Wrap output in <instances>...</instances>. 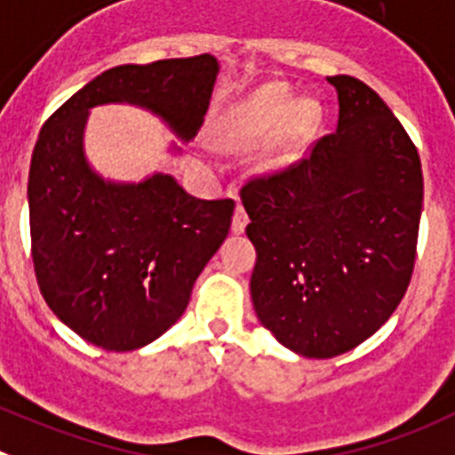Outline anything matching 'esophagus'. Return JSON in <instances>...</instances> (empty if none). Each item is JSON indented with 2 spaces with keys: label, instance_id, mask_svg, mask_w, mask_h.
Wrapping results in <instances>:
<instances>
[{
  "label": "esophagus",
  "instance_id": "34e87169",
  "mask_svg": "<svg viewBox=\"0 0 455 455\" xmlns=\"http://www.w3.org/2000/svg\"><path fill=\"white\" fill-rule=\"evenodd\" d=\"M247 222H249L247 211H244L243 204H237V206H235V212H233L231 231H233V233H244V228H247Z\"/></svg>",
  "mask_w": 455,
  "mask_h": 455
}]
</instances>
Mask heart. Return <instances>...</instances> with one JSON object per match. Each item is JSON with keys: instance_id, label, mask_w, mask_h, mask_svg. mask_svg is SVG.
Returning a JSON list of instances; mask_svg holds the SVG:
<instances>
[{"instance_id": "1", "label": "heart", "mask_w": 455, "mask_h": 455, "mask_svg": "<svg viewBox=\"0 0 455 455\" xmlns=\"http://www.w3.org/2000/svg\"><path fill=\"white\" fill-rule=\"evenodd\" d=\"M319 120L322 108L315 100L292 101L288 90L281 85H265L235 108L228 140L249 145L278 129V145L269 154V165H278L288 161L299 142H304L317 129Z\"/></svg>"}]
</instances>
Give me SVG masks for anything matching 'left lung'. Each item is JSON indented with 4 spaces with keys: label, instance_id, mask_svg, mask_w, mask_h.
I'll list each match as a JSON object with an SVG mask.
<instances>
[{
    "label": "left lung",
    "instance_id": "8db88e82",
    "mask_svg": "<svg viewBox=\"0 0 455 455\" xmlns=\"http://www.w3.org/2000/svg\"><path fill=\"white\" fill-rule=\"evenodd\" d=\"M338 129L240 190L256 247L251 299L274 338L333 358L386 324L415 267L424 179L417 147L355 76H326Z\"/></svg>",
    "mask_w": 455,
    "mask_h": 455
}]
</instances>
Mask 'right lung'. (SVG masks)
Wrapping results in <instances>:
<instances>
[{"label":"right lung","mask_w":455,"mask_h":455,"mask_svg":"<svg viewBox=\"0 0 455 455\" xmlns=\"http://www.w3.org/2000/svg\"><path fill=\"white\" fill-rule=\"evenodd\" d=\"M220 65L211 54L117 65L40 129L28 170L31 258L56 317L106 351H133L183 315L192 285L231 228L233 199H197L170 174L110 183L84 156L88 110L126 101L190 140Z\"/></svg>","instance_id":"add662e5"}]
</instances>
